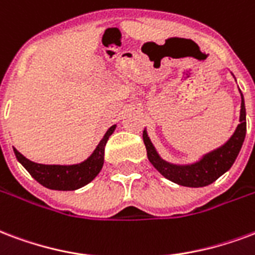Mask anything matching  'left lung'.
<instances>
[{
	"label": "left lung",
	"instance_id": "left-lung-1",
	"mask_svg": "<svg viewBox=\"0 0 255 255\" xmlns=\"http://www.w3.org/2000/svg\"><path fill=\"white\" fill-rule=\"evenodd\" d=\"M241 92V90H239ZM241 116L239 124L233 136L224 143L223 146L208 152L200 158L199 161L190 165H174L170 162L162 159L156 152L155 147L147 135V131H143V142L146 146L147 156L152 166L159 171L165 178L175 182L178 185L189 186V188H201L212 184L218 180L220 175L230 170L237 159L242 144L246 136V108H245V99L241 93Z\"/></svg>",
	"mask_w": 255,
	"mask_h": 255
}]
</instances>
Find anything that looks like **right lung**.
I'll return each instance as SVG.
<instances>
[{"label": "right lung", "instance_id": "1", "mask_svg": "<svg viewBox=\"0 0 255 255\" xmlns=\"http://www.w3.org/2000/svg\"><path fill=\"white\" fill-rule=\"evenodd\" d=\"M116 128V124L109 128L104 137L100 140L99 146L92 152V155L77 165H43L36 162L29 161L28 158L14 150L17 161L20 162L25 170L35 178V180L46 186L48 189L54 190H75L80 189L90 181L96 178L104 165V150L108 142L109 136L112 135Z\"/></svg>", "mask_w": 255, "mask_h": 255}]
</instances>
